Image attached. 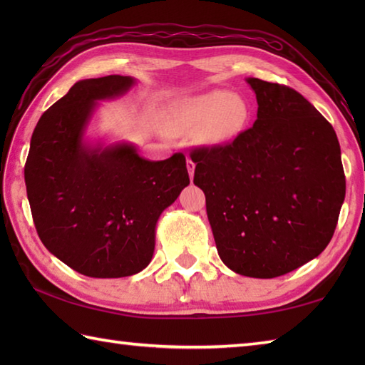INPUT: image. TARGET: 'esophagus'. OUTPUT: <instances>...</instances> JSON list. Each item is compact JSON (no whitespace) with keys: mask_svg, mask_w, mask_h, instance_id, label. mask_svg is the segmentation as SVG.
<instances>
[{"mask_svg":"<svg viewBox=\"0 0 365 365\" xmlns=\"http://www.w3.org/2000/svg\"><path fill=\"white\" fill-rule=\"evenodd\" d=\"M195 161H192L191 158H187V169H188V174H190V178H192V175H195Z\"/></svg>","mask_w":365,"mask_h":365,"instance_id":"esophagus-1","label":"esophagus"}]
</instances>
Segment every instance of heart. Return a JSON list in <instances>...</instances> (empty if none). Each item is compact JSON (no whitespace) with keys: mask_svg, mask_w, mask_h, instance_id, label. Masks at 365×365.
I'll return each instance as SVG.
<instances>
[{"mask_svg":"<svg viewBox=\"0 0 365 365\" xmlns=\"http://www.w3.org/2000/svg\"><path fill=\"white\" fill-rule=\"evenodd\" d=\"M251 119V108L242 96L213 89L183 98L168 115L169 128L177 133H196L208 144L226 143L242 133Z\"/></svg>","mask_w":365,"mask_h":365,"instance_id":"obj_1","label":"heart"}]
</instances>
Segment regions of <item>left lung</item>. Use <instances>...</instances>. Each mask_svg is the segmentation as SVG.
I'll list each match as a JSON object with an SVG mask.
<instances>
[{"label": "left lung", "mask_w": 365, "mask_h": 365, "mask_svg": "<svg viewBox=\"0 0 365 365\" xmlns=\"http://www.w3.org/2000/svg\"><path fill=\"white\" fill-rule=\"evenodd\" d=\"M257 120L230 144L197 147L195 185L224 265L250 277L290 273L331 242L345 199L334 128L299 92L246 78Z\"/></svg>", "instance_id": "left-lung-1"}]
</instances>
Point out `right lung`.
<instances>
[{
	"instance_id": "obj_1",
	"label": "right lung",
	"mask_w": 365,
	"mask_h": 365,
	"mask_svg": "<svg viewBox=\"0 0 365 365\" xmlns=\"http://www.w3.org/2000/svg\"><path fill=\"white\" fill-rule=\"evenodd\" d=\"M135 83L120 75L75 83L31 136L25 183L37 234L54 257L89 277H125L149 265L160 215L190 185L183 153L150 161L130 143L84 139L98 100Z\"/></svg>"
}]
</instances>
